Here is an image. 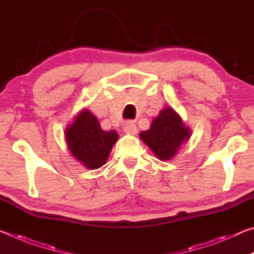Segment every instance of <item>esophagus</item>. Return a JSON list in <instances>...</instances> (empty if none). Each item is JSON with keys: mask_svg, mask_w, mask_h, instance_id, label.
Here are the masks:
<instances>
[{"mask_svg": "<svg viewBox=\"0 0 254 254\" xmlns=\"http://www.w3.org/2000/svg\"><path fill=\"white\" fill-rule=\"evenodd\" d=\"M124 131L127 133H130V134H136L137 133V127L135 126L134 122L132 121H127L124 126Z\"/></svg>", "mask_w": 254, "mask_h": 254, "instance_id": "esophagus-1", "label": "esophagus"}]
</instances>
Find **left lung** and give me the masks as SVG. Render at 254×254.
<instances>
[{"label":"left lung","instance_id":"left-lung-1","mask_svg":"<svg viewBox=\"0 0 254 254\" xmlns=\"http://www.w3.org/2000/svg\"><path fill=\"white\" fill-rule=\"evenodd\" d=\"M189 128L184 126L179 115L171 107L162 110L149 130L140 133L141 139L161 160L173 158L180 144L189 139Z\"/></svg>","mask_w":254,"mask_h":254}]
</instances>
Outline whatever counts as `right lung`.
<instances>
[{
	"label": "right lung",
	"mask_w": 254,
	"mask_h": 254,
	"mask_svg": "<svg viewBox=\"0 0 254 254\" xmlns=\"http://www.w3.org/2000/svg\"><path fill=\"white\" fill-rule=\"evenodd\" d=\"M118 137V133L113 130L103 131L98 120L87 110L80 112L66 131V140L72 156L89 169L104 165Z\"/></svg>",
	"instance_id": "right-lung-1"
}]
</instances>
